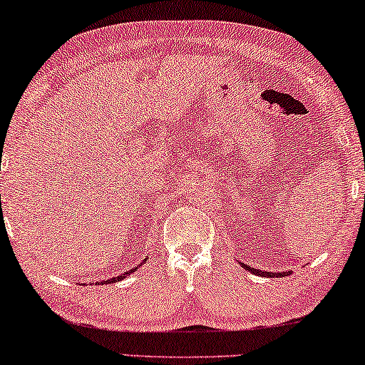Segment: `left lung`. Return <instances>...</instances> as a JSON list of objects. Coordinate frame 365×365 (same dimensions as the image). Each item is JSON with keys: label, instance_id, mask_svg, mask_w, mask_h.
<instances>
[{"label": "left lung", "instance_id": "8db88e82", "mask_svg": "<svg viewBox=\"0 0 365 365\" xmlns=\"http://www.w3.org/2000/svg\"><path fill=\"white\" fill-rule=\"evenodd\" d=\"M244 267H246L247 271H251V273H256V274H259V276H276V274H279L281 276V273H266V271H259V269H255V267H251V266H247V264H242ZM289 273V271H288ZM288 273H283V274H288Z\"/></svg>", "mask_w": 365, "mask_h": 365}]
</instances>
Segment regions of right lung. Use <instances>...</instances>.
<instances>
[{"label": "right lung", "mask_w": 365, "mask_h": 365, "mask_svg": "<svg viewBox=\"0 0 365 365\" xmlns=\"http://www.w3.org/2000/svg\"><path fill=\"white\" fill-rule=\"evenodd\" d=\"M135 269H136V267H135ZM135 269H131V271H126V273H124V274H121V276H118V278L108 279V281H104V283H113V281H121V279L124 278V276H126V274H129V273H133V271H135Z\"/></svg>", "instance_id": "right-lung-1"}]
</instances>
